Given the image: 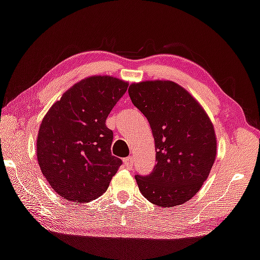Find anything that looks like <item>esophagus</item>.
<instances>
[{
    "label": "esophagus",
    "mask_w": 260,
    "mask_h": 260,
    "mask_svg": "<svg viewBox=\"0 0 260 260\" xmlns=\"http://www.w3.org/2000/svg\"><path fill=\"white\" fill-rule=\"evenodd\" d=\"M123 162H124V166L127 169H131L134 166V158L129 156V158H125L124 160H123Z\"/></svg>",
    "instance_id": "obj_1"
}]
</instances>
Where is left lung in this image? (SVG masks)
<instances>
[{
	"label": "left lung",
	"instance_id": "left-lung-1",
	"mask_svg": "<svg viewBox=\"0 0 260 260\" xmlns=\"http://www.w3.org/2000/svg\"><path fill=\"white\" fill-rule=\"evenodd\" d=\"M130 99L150 123L155 161L135 176L148 202L173 207L190 201L207 180L216 155L213 124L191 94L169 80L130 85Z\"/></svg>",
	"mask_w": 260,
	"mask_h": 260
}]
</instances>
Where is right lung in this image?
<instances>
[{
    "label": "right lung",
    "instance_id": "1",
    "mask_svg": "<svg viewBox=\"0 0 260 260\" xmlns=\"http://www.w3.org/2000/svg\"><path fill=\"white\" fill-rule=\"evenodd\" d=\"M127 83L93 76L69 88L41 122L37 140L40 169L67 201L88 203L104 194L122 160L112 154L109 113Z\"/></svg>",
    "mask_w": 260,
    "mask_h": 260
}]
</instances>
